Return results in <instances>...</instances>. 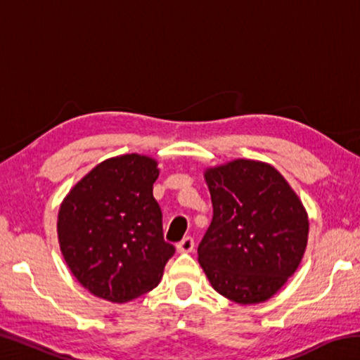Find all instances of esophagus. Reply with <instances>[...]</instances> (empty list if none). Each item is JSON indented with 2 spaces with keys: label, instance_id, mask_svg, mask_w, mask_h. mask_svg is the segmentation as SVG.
I'll return each mask as SVG.
<instances>
[{
  "label": "esophagus",
  "instance_id": "obj_1",
  "mask_svg": "<svg viewBox=\"0 0 360 360\" xmlns=\"http://www.w3.org/2000/svg\"><path fill=\"white\" fill-rule=\"evenodd\" d=\"M193 246H195L193 238H191V236H186L184 240H181L178 245H176V249H178V252L184 254V252H192Z\"/></svg>",
  "mask_w": 360,
  "mask_h": 360
}]
</instances>
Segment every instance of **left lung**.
Here are the masks:
<instances>
[{
  "label": "left lung",
  "instance_id": "left-lung-1",
  "mask_svg": "<svg viewBox=\"0 0 360 360\" xmlns=\"http://www.w3.org/2000/svg\"><path fill=\"white\" fill-rule=\"evenodd\" d=\"M212 221L198 262L216 292L240 304L266 302L300 265L307 210L270 163L235 158L205 169Z\"/></svg>",
  "mask_w": 360,
  "mask_h": 360
}]
</instances>
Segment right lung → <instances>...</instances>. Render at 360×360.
Returning a JSON list of instances; mask_svg holds the SVG:
<instances>
[{
  "instance_id": "right-lung-1",
  "label": "right lung",
  "mask_w": 360,
  "mask_h": 360,
  "mask_svg": "<svg viewBox=\"0 0 360 360\" xmlns=\"http://www.w3.org/2000/svg\"><path fill=\"white\" fill-rule=\"evenodd\" d=\"M148 155L106 158L63 198L57 233L66 265L90 294L125 303L157 288L174 246L163 240Z\"/></svg>"
}]
</instances>
